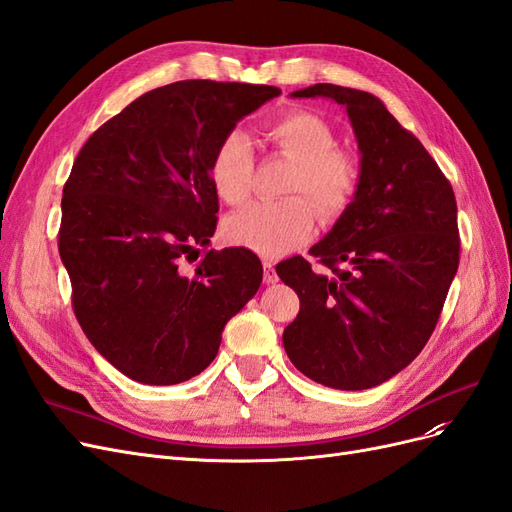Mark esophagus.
Listing matches in <instances>:
<instances>
[{
	"label": "esophagus",
	"instance_id": "obj_1",
	"mask_svg": "<svg viewBox=\"0 0 512 512\" xmlns=\"http://www.w3.org/2000/svg\"><path fill=\"white\" fill-rule=\"evenodd\" d=\"M262 269H265V284H267V286H269V284H275V282H277V273H275L273 262H271V260H265V262H262Z\"/></svg>",
	"mask_w": 512,
	"mask_h": 512
}]
</instances>
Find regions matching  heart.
I'll return each instance as SVG.
<instances>
[{
    "mask_svg": "<svg viewBox=\"0 0 512 512\" xmlns=\"http://www.w3.org/2000/svg\"><path fill=\"white\" fill-rule=\"evenodd\" d=\"M265 138L277 153L297 162L288 194H305L318 215L333 220L342 215L359 190L361 170L348 151L335 149L333 128L309 111H290L269 121ZM254 170L252 145L241 132H230L215 147L209 177L213 190L228 205H241L250 194ZM314 213L305 198L282 203H254L232 215L228 239L265 258H275L309 237Z\"/></svg>",
    "mask_w": 512,
    "mask_h": 512,
    "instance_id": "1",
    "label": "heart"
}]
</instances>
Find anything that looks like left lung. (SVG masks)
Returning <instances> with one entry per match:
<instances>
[{
    "instance_id": "left-lung-1",
    "label": "left lung",
    "mask_w": 512,
    "mask_h": 512,
    "mask_svg": "<svg viewBox=\"0 0 512 512\" xmlns=\"http://www.w3.org/2000/svg\"><path fill=\"white\" fill-rule=\"evenodd\" d=\"M292 98L346 108L361 151L348 209L309 254L277 265L301 309L284 329L292 365L339 391L378 386L408 367L436 329L459 267L451 183L418 138L367 91L318 83Z\"/></svg>"
}]
</instances>
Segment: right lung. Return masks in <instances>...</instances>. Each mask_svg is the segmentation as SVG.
<instances>
[{
	"instance_id": "add662e5",
	"label": "right lung",
	"mask_w": 512,
	"mask_h": 512,
	"mask_svg": "<svg viewBox=\"0 0 512 512\" xmlns=\"http://www.w3.org/2000/svg\"><path fill=\"white\" fill-rule=\"evenodd\" d=\"M282 89L179 81L100 126L64 185L59 256L83 333L121 374L179 384L218 354L262 282L245 247L209 250L220 209L209 164L237 123Z\"/></svg>"
}]
</instances>
